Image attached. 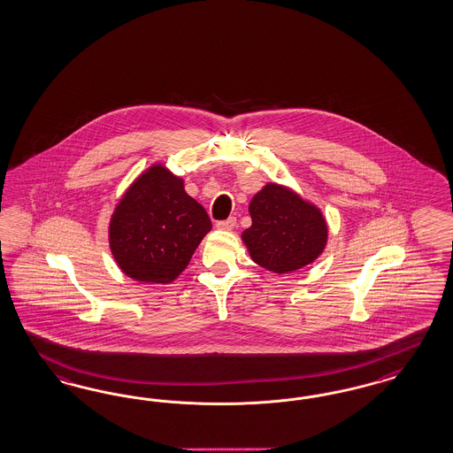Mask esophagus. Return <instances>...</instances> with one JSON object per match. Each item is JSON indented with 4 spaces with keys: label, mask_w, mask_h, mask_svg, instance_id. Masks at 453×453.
Returning a JSON list of instances; mask_svg holds the SVG:
<instances>
[{
    "label": "esophagus",
    "mask_w": 453,
    "mask_h": 453,
    "mask_svg": "<svg viewBox=\"0 0 453 453\" xmlns=\"http://www.w3.org/2000/svg\"><path fill=\"white\" fill-rule=\"evenodd\" d=\"M216 227L220 229V231H231L235 227V218H229V219L219 220L218 224H216Z\"/></svg>",
    "instance_id": "1"
}]
</instances>
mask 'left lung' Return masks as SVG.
I'll return each mask as SVG.
<instances>
[{
    "mask_svg": "<svg viewBox=\"0 0 453 453\" xmlns=\"http://www.w3.org/2000/svg\"><path fill=\"white\" fill-rule=\"evenodd\" d=\"M249 212L252 226L242 241L252 261L275 274H288L312 264L327 244V222L320 209L299 194L269 182L257 192Z\"/></svg>",
    "mask_w": 453,
    "mask_h": 453,
    "instance_id": "8db88e82",
    "label": "left lung"
}]
</instances>
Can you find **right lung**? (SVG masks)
<instances>
[{
    "label": "right lung",
    "instance_id": "add662e5",
    "mask_svg": "<svg viewBox=\"0 0 453 453\" xmlns=\"http://www.w3.org/2000/svg\"><path fill=\"white\" fill-rule=\"evenodd\" d=\"M206 209L163 165L142 173L126 191L110 222V247L124 274L169 284L211 231Z\"/></svg>",
    "mask_w": 453,
    "mask_h": 453
}]
</instances>
